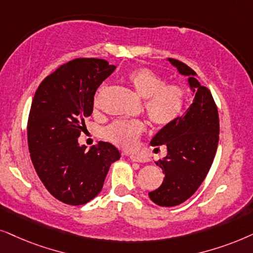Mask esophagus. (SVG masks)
Returning a JSON list of instances; mask_svg holds the SVG:
<instances>
[{"instance_id":"1","label":"esophagus","mask_w":253,"mask_h":253,"mask_svg":"<svg viewBox=\"0 0 253 253\" xmlns=\"http://www.w3.org/2000/svg\"><path fill=\"white\" fill-rule=\"evenodd\" d=\"M129 158L130 161L133 162H137V163H146V162H148V160L144 156H142V155H129Z\"/></svg>"}]
</instances>
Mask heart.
I'll return each mask as SVG.
<instances>
[{"label":"heart","mask_w":253,"mask_h":253,"mask_svg":"<svg viewBox=\"0 0 253 253\" xmlns=\"http://www.w3.org/2000/svg\"><path fill=\"white\" fill-rule=\"evenodd\" d=\"M126 81L140 98L146 99L144 112L155 126H168L179 117L185 99V91L179 84H166L163 77L149 68L130 70ZM104 90V86L99 87L95 106H98ZM143 130L144 125L141 121H114L104 129V136L117 146L130 148Z\"/></svg>","instance_id":"b5f03b06"}]
</instances>
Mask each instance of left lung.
Wrapping results in <instances>:
<instances>
[{"instance_id":"obj_1","label":"left lung","mask_w":253,"mask_h":253,"mask_svg":"<svg viewBox=\"0 0 253 253\" xmlns=\"http://www.w3.org/2000/svg\"><path fill=\"white\" fill-rule=\"evenodd\" d=\"M168 60L180 75L187 76L194 98L183 116L150 141L151 146L164 144L168 150L156 163L166 174L163 183L149 192L150 200L162 207L183 204L199 188L214 161L220 133L217 107L210 90L200 85L193 69L176 59Z\"/></svg>"}]
</instances>
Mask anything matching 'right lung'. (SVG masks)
Wrapping results in <instances>:
<instances>
[{"label":"right lung","mask_w":253,"mask_h":253,"mask_svg":"<svg viewBox=\"0 0 253 253\" xmlns=\"http://www.w3.org/2000/svg\"><path fill=\"white\" fill-rule=\"evenodd\" d=\"M117 67L102 59H75L40 83L28 121L33 167L47 191L63 204L80 206L102 191L111 164L120 158L113 144L89 150L80 146L84 119L92 113L93 96Z\"/></svg>","instance_id":"obj_1"}]
</instances>
